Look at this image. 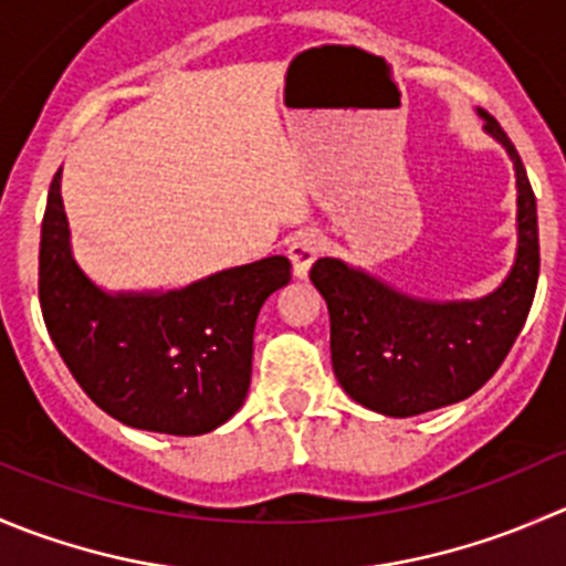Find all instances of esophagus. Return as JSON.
<instances>
[{"label":"esophagus","mask_w":566,"mask_h":566,"mask_svg":"<svg viewBox=\"0 0 566 566\" xmlns=\"http://www.w3.org/2000/svg\"><path fill=\"white\" fill-rule=\"evenodd\" d=\"M323 245H321V238H317L315 229H304V232H298L293 238V243H290L287 249V256L290 262H293V273L298 279H304L306 273H310L312 262L321 256Z\"/></svg>","instance_id":"1"}]
</instances>
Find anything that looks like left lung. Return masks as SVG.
<instances>
[{"mask_svg": "<svg viewBox=\"0 0 566 566\" xmlns=\"http://www.w3.org/2000/svg\"><path fill=\"white\" fill-rule=\"evenodd\" d=\"M479 115L517 177V254L501 287L475 301H429L334 256L310 271L328 306L334 376L378 415L411 417L470 398L501 367L528 317L539 279L536 199L506 132L486 109Z\"/></svg>", "mask_w": 566, "mask_h": 566, "instance_id": "8db88e82", "label": "left lung"}]
</instances>
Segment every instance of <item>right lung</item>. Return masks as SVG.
I'll list each match as a JSON object with an SVG mask.
<instances>
[{
	"instance_id": "right-lung-1",
	"label": "right lung",
	"mask_w": 566,
	"mask_h": 566,
	"mask_svg": "<svg viewBox=\"0 0 566 566\" xmlns=\"http://www.w3.org/2000/svg\"><path fill=\"white\" fill-rule=\"evenodd\" d=\"M60 168L38 256L43 323L87 398L124 426L199 437L243 406L254 323L290 282L287 256L227 268L179 290L107 293L74 260Z\"/></svg>"
}]
</instances>
